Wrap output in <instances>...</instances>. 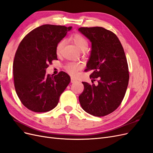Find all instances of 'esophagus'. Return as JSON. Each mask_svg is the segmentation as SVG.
Here are the masks:
<instances>
[{
	"mask_svg": "<svg viewBox=\"0 0 153 153\" xmlns=\"http://www.w3.org/2000/svg\"><path fill=\"white\" fill-rule=\"evenodd\" d=\"M77 82V80L74 78H71V83H75Z\"/></svg>",
	"mask_w": 153,
	"mask_h": 153,
	"instance_id": "esophagus-1",
	"label": "esophagus"
}]
</instances>
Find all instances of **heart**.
Here are the masks:
<instances>
[{"label":"heart","instance_id":"obj_1","mask_svg":"<svg viewBox=\"0 0 153 153\" xmlns=\"http://www.w3.org/2000/svg\"><path fill=\"white\" fill-rule=\"evenodd\" d=\"M71 40L82 51L87 50L89 47V41L84 36L80 34H75L71 37ZM64 44V41L61 40L56 47V52L57 54L61 53ZM66 71L71 75H75L76 73L82 68V64L78 62H71L68 63L64 67Z\"/></svg>","mask_w":153,"mask_h":153}]
</instances>
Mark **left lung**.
<instances>
[{
	"mask_svg": "<svg viewBox=\"0 0 153 153\" xmlns=\"http://www.w3.org/2000/svg\"><path fill=\"white\" fill-rule=\"evenodd\" d=\"M78 30L92 43L85 71H93L91 79L98 83L95 85L82 82L84 89L79 96L80 103L86 112L105 116L119 107L126 94L129 78L127 59L119 38L112 31L101 27H80Z\"/></svg>",
	"mask_w": 153,
	"mask_h": 153,
	"instance_id": "left-lung-1",
	"label": "left lung"
}]
</instances>
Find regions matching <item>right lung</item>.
<instances>
[{"label": "right lung", "instance_id": "obj_1", "mask_svg": "<svg viewBox=\"0 0 153 153\" xmlns=\"http://www.w3.org/2000/svg\"><path fill=\"white\" fill-rule=\"evenodd\" d=\"M71 29L63 25H41L27 34L18 46L13 66L14 84L22 103L29 110H52L70 82L66 73L50 76L46 69L57 59V45Z\"/></svg>", "mask_w": 153, "mask_h": 153}]
</instances>
